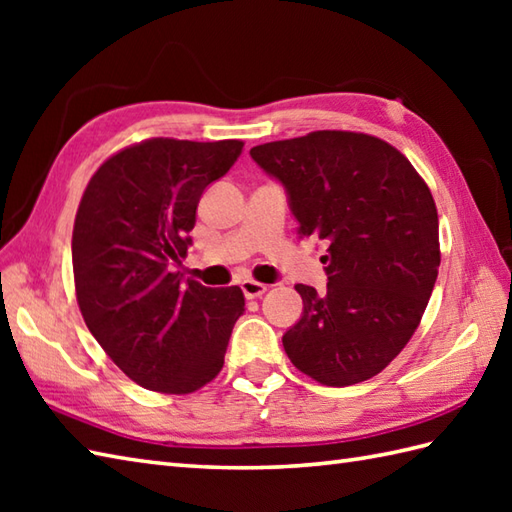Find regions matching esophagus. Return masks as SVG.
I'll use <instances>...</instances> for the list:
<instances>
[{
	"label": "esophagus",
	"instance_id": "obj_1",
	"mask_svg": "<svg viewBox=\"0 0 512 512\" xmlns=\"http://www.w3.org/2000/svg\"><path fill=\"white\" fill-rule=\"evenodd\" d=\"M266 290H268V286L266 284H259V281H253V279H244L242 281V292H244L246 299L262 297Z\"/></svg>",
	"mask_w": 512,
	"mask_h": 512
}]
</instances>
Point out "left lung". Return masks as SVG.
I'll use <instances>...</instances> for the list:
<instances>
[{
    "instance_id": "obj_1",
    "label": "left lung",
    "mask_w": 512,
    "mask_h": 512,
    "mask_svg": "<svg viewBox=\"0 0 512 512\" xmlns=\"http://www.w3.org/2000/svg\"><path fill=\"white\" fill-rule=\"evenodd\" d=\"M284 184L299 231L328 248V288L297 284L284 334L297 369L328 387L376 376L416 332L440 268L431 191L396 147L356 132H312L250 149Z\"/></svg>"
}]
</instances>
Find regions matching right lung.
Returning a JSON list of instances; mask_svg holds the SVG:
<instances>
[{
    "label": "right lung",
    "mask_w": 512,
    "mask_h": 512,
    "mask_svg": "<svg viewBox=\"0 0 512 512\" xmlns=\"http://www.w3.org/2000/svg\"><path fill=\"white\" fill-rule=\"evenodd\" d=\"M242 147L145 140L103 162L76 211L72 268L85 325L151 391L191 394L211 383L244 314L237 286L206 288L171 273L187 257L204 189L226 176Z\"/></svg>",
    "instance_id": "add662e5"
}]
</instances>
